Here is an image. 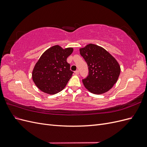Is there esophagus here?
<instances>
[{
    "instance_id": "obj_1",
    "label": "esophagus",
    "mask_w": 147,
    "mask_h": 147,
    "mask_svg": "<svg viewBox=\"0 0 147 147\" xmlns=\"http://www.w3.org/2000/svg\"><path fill=\"white\" fill-rule=\"evenodd\" d=\"M75 74H76V75H78V74H79V71H78V70H76V71H75Z\"/></svg>"
}]
</instances>
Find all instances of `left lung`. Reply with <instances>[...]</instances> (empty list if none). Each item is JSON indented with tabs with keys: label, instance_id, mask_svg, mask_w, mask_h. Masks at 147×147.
Returning a JSON list of instances; mask_svg holds the SVG:
<instances>
[{
	"label": "left lung",
	"instance_id": "obj_1",
	"mask_svg": "<svg viewBox=\"0 0 147 147\" xmlns=\"http://www.w3.org/2000/svg\"><path fill=\"white\" fill-rule=\"evenodd\" d=\"M80 52L87 63L89 71L88 76L82 80L84 87L96 94L110 90L120 74L117 60L105 49L94 44L81 48Z\"/></svg>",
	"mask_w": 147,
	"mask_h": 147
}]
</instances>
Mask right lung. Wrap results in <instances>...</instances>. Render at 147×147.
I'll use <instances>...</instances> for the list:
<instances>
[{
    "mask_svg": "<svg viewBox=\"0 0 147 147\" xmlns=\"http://www.w3.org/2000/svg\"><path fill=\"white\" fill-rule=\"evenodd\" d=\"M72 52V48L55 45L43 53L32 71V80L38 89L50 94L63 90L74 73L67 62Z\"/></svg>",
    "mask_w": 147,
    "mask_h": 147,
    "instance_id": "right-lung-1",
    "label": "right lung"
}]
</instances>
